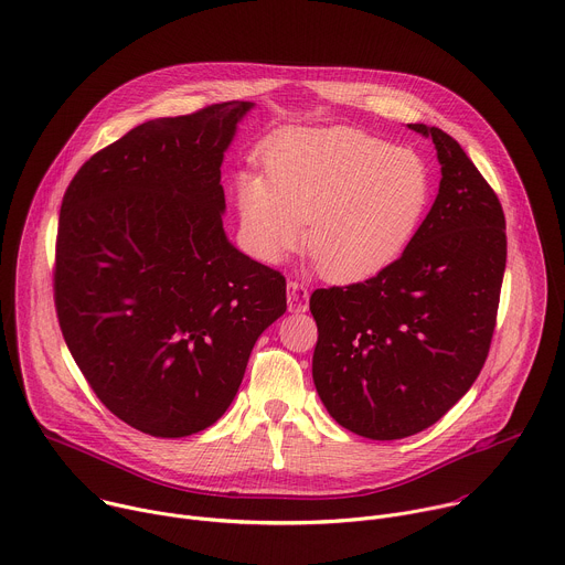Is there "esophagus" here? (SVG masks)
I'll return each mask as SVG.
<instances>
[{
	"mask_svg": "<svg viewBox=\"0 0 565 565\" xmlns=\"http://www.w3.org/2000/svg\"><path fill=\"white\" fill-rule=\"evenodd\" d=\"M308 288L295 279L288 281V310L290 312H306L308 310Z\"/></svg>",
	"mask_w": 565,
	"mask_h": 565,
	"instance_id": "1",
	"label": "esophagus"
}]
</instances>
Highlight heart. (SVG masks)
Returning a JSON list of instances; mask_svg holds the SVG:
<instances>
[{"label":"heart","instance_id":"obj_1","mask_svg":"<svg viewBox=\"0 0 565 565\" xmlns=\"http://www.w3.org/2000/svg\"><path fill=\"white\" fill-rule=\"evenodd\" d=\"M264 168L236 179L248 253L281 264L306 236L321 277L338 284L388 268L431 201L425 158L358 127H288L266 145Z\"/></svg>","mask_w":565,"mask_h":565}]
</instances>
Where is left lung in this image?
Segmentation results:
<instances>
[{"label":"left lung","instance_id":"8db88e82","mask_svg":"<svg viewBox=\"0 0 565 565\" xmlns=\"http://www.w3.org/2000/svg\"><path fill=\"white\" fill-rule=\"evenodd\" d=\"M438 196L399 259L375 277L310 295L312 380L329 414L371 440L438 423L488 360L508 259L505 214L490 183L443 129Z\"/></svg>","mask_w":565,"mask_h":565}]
</instances>
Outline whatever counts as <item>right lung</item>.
I'll return each instance as SVG.
<instances>
[{"label": "right lung", "instance_id": "add662e5", "mask_svg": "<svg viewBox=\"0 0 565 565\" xmlns=\"http://www.w3.org/2000/svg\"><path fill=\"white\" fill-rule=\"evenodd\" d=\"M253 103L147 120L68 183L53 297L64 342L103 405L156 438L214 425L286 279L225 236L223 153Z\"/></svg>", "mask_w": 565, "mask_h": 565}]
</instances>
